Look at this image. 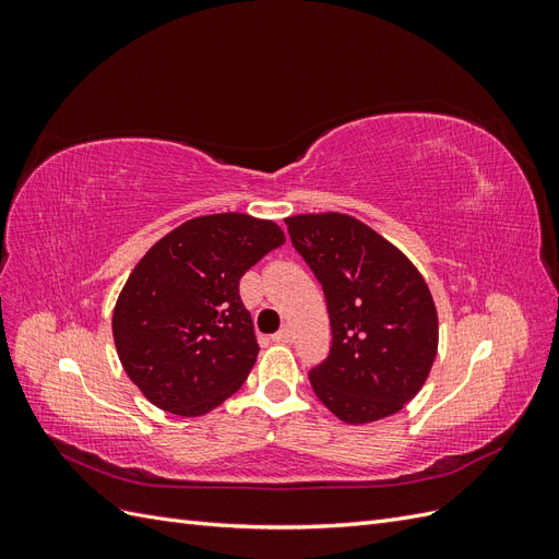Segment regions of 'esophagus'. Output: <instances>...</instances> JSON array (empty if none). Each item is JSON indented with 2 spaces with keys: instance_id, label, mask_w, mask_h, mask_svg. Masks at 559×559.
Listing matches in <instances>:
<instances>
[{
  "instance_id": "esophagus-1",
  "label": "esophagus",
  "mask_w": 559,
  "mask_h": 559,
  "mask_svg": "<svg viewBox=\"0 0 559 559\" xmlns=\"http://www.w3.org/2000/svg\"><path fill=\"white\" fill-rule=\"evenodd\" d=\"M275 343H292V329L289 326H282L275 335H273Z\"/></svg>"
}]
</instances>
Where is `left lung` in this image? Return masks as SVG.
I'll use <instances>...</instances> for the list:
<instances>
[{"label": "left lung", "mask_w": 559, "mask_h": 559, "mask_svg": "<svg viewBox=\"0 0 559 559\" xmlns=\"http://www.w3.org/2000/svg\"><path fill=\"white\" fill-rule=\"evenodd\" d=\"M324 286L333 343L310 370L317 399L345 425L392 417L425 386L438 352L429 286L405 253L343 212L284 218Z\"/></svg>", "instance_id": "1"}]
</instances>
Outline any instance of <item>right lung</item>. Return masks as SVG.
<instances>
[{
	"instance_id": "obj_1",
	"label": "right lung",
	"mask_w": 559,
	"mask_h": 559,
	"mask_svg": "<svg viewBox=\"0 0 559 559\" xmlns=\"http://www.w3.org/2000/svg\"><path fill=\"white\" fill-rule=\"evenodd\" d=\"M284 230L242 212L195 216L151 247L118 294L111 333L128 378L160 411L200 417L257 364L240 277Z\"/></svg>"
}]
</instances>
